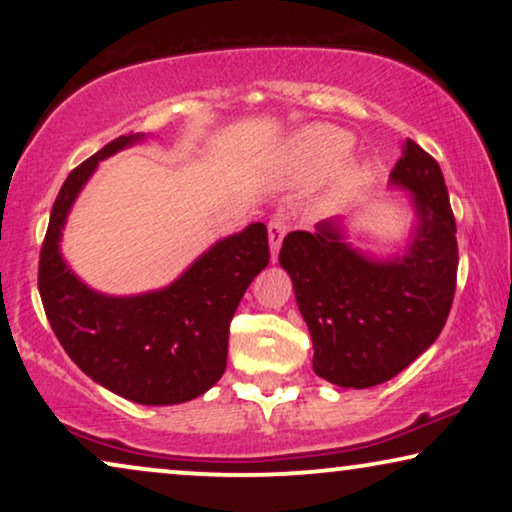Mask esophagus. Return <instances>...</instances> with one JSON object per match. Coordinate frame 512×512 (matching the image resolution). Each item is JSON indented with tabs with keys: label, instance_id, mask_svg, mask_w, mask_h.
Wrapping results in <instances>:
<instances>
[{
	"label": "esophagus",
	"instance_id": "34e87169",
	"mask_svg": "<svg viewBox=\"0 0 512 512\" xmlns=\"http://www.w3.org/2000/svg\"><path fill=\"white\" fill-rule=\"evenodd\" d=\"M289 230V221H286L284 214H275L268 223V237H270V249H272V258H277L279 247H282V240Z\"/></svg>",
	"mask_w": 512,
	"mask_h": 512
}]
</instances>
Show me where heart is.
<instances>
[{
	"label": "heart",
	"instance_id": "b5f03b06",
	"mask_svg": "<svg viewBox=\"0 0 512 512\" xmlns=\"http://www.w3.org/2000/svg\"><path fill=\"white\" fill-rule=\"evenodd\" d=\"M349 146H352V139H349L347 132L331 128V125H319V128H312L300 135L296 149H293V163H296V170L303 177H319V174L333 172L345 160ZM366 177V167L354 165L345 174V184L356 186Z\"/></svg>",
	"mask_w": 512,
	"mask_h": 512
}]
</instances>
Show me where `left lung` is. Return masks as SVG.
<instances>
[{
	"mask_svg": "<svg viewBox=\"0 0 512 512\" xmlns=\"http://www.w3.org/2000/svg\"><path fill=\"white\" fill-rule=\"evenodd\" d=\"M391 181L415 193L419 214L403 258L370 261L333 221L293 230L279 251L310 328L314 373L338 387H375L408 368L443 331L457 289V223L436 158L405 139Z\"/></svg>",
	"mask_w": 512,
	"mask_h": 512,
	"instance_id": "left-lung-1",
	"label": "left lung"
}]
</instances>
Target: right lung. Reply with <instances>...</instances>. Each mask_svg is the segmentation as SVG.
Here are the masks:
<instances>
[{
    "label": "right lung",
    "instance_id": "add662e5",
    "mask_svg": "<svg viewBox=\"0 0 512 512\" xmlns=\"http://www.w3.org/2000/svg\"><path fill=\"white\" fill-rule=\"evenodd\" d=\"M139 137H116L69 172L41 244L39 293L55 338L83 373L128 401L174 405L221 380L230 321L244 291L270 263L268 228L251 223L214 244L163 291L135 298L90 291L62 261V226L97 163Z\"/></svg>",
    "mask_w": 512,
    "mask_h": 512
}]
</instances>
